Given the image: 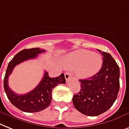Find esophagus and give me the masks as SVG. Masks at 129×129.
<instances>
[{
    "instance_id": "34e87169",
    "label": "esophagus",
    "mask_w": 129,
    "mask_h": 129,
    "mask_svg": "<svg viewBox=\"0 0 129 129\" xmlns=\"http://www.w3.org/2000/svg\"><path fill=\"white\" fill-rule=\"evenodd\" d=\"M72 74H71L70 72H67L65 73V78H66V81H68V80L72 77Z\"/></svg>"
}]
</instances>
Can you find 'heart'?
Wrapping results in <instances>:
<instances>
[{"mask_svg": "<svg viewBox=\"0 0 129 129\" xmlns=\"http://www.w3.org/2000/svg\"><path fill=\"white\" fill-rule=\"evenodd\" d=\"M64 63L68 68H77L75 71L77 77L85 79L99 72L102 66L103 59L97 53L80 50L69 54L65 59Z\"/></svg>", "mask_w": 129, "mask_h": 129, "instance_id": "b5f03b06", "label": "heart"}]
</instances>
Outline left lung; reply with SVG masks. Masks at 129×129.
I'll return each instance as SVG.
<instances>
[{"label": "left lung", "instance_id": "1", "mask_svg": "<svg viewBox=\"0 0 129 129\" xmlns=\"http://www.w3.org/2000/svg\"><path fill=\"white\" fill-rule=\"evenodd\" d=\"M103 56L101 70L87 79H79L81 89L73 97L75 108L87 116H98L111 108L119 91V67L111 54L97 50Z\"/></svg>", "mask_w": 129, "mask_h": 129}]
</instances>
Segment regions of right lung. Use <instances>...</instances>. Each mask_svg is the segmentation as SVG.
<instances>
[{
  "label": "right lung",
  "mask_w": 129,
  "mask_h": 129,
  "mask_svg": "<svg viewBox=\"0 0 129 129\" xmlns=\"http://www.w3.org/2000/svg\"><path fill=\"white\" fill-rule=\"evenodd\" d=\"M46 52L39 48L24 49L18 52L9 62L4 78V88L8 99L14 106L22 111L36 113L46 109L52 101V89L59 84H65L66 81L64 74L56 77H50L47 72L36 88L29 93L18 95L12 91L8 86V77L14 68L23 61L36 58L38 55Z\"/></svg>",
  "instance_id": "1"
}]
</instances>
